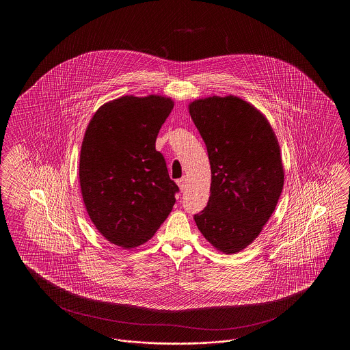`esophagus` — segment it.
Instances as JSON below:
<instances>
[{
  "mask_svg": "<svg viewBox=\"0 0 350 350\" xmlns=\"http://www.w3.org/2000/svg\"><path fill=\"white\" fill-rule=\"evenodd\" d=\"M177 183H178V186H180V189L181 190H185V187H186V178L183 177V178H180V180H177Z\"/></svg>",
  "mask_w": 350,
  "mask_h": 350,
  "instance_id": "obj_1",
  "label": "esophagus"
}]
</instances>
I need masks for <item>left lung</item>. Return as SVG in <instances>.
Returning <instances> with one entry per match:
<instances>
[{"mask_svg": "<svg viewBox=\"0 0 350 350\" xmlns=\"http://www.w3.org/2000/svg\"><path fill=\"white\" fill-rule=\"evenodd\" d=\"M189 111L211 165L210 198L194 220L215 248L240 252L262 231L282 193L277 137L267 118L233 96L194 100Z\"/></svg>", "mask_w": 350, "mask_h": 350, "instance_id": "1", "label": "left lung"}]
</instances>
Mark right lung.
<instances>
[{
  "instance_id": "1",
  "label": "right lung",
  "mask_w": 350,
  "mask_h": 350,
  "mask_svg": "<svg viewBox=\"0 0 350 350\" xmlns=\"http://www.w3.org/2000/svg\"><path fill=\"white\" fill-rule=\"evenodd\" d=\"M165 97L126 96L92 118L80 154V185L89 217L110 243L133 248L148 241L176 203L178 186L156 150L173 110Z\"/></svg>"
}]
</instances>
